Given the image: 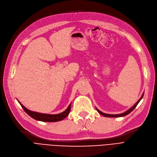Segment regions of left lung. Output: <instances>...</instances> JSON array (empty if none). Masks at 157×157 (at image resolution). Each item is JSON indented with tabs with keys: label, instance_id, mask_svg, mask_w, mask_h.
<instances>
[{
	"label": "left lung",
	"instance_id": "8db88e82",
	"mask_svg": "<svg viewBox=\"0 0 157 157\" xmlns=\"http://www.w3.org/2000/svg\"><path fill=\"white\" fill-rule=\"evenodd\" d=\"M144 92H143V94H142V96L140 97V99H139L137 101H136V103L134 105H133L132 107H131L130 109H129L128 110H127V111H125L124 113H121V114H106V113H103V112H101V111H100L99 109H98L96 107V110H97V111L100 114H101L102 116H103V117H110V118H118V117H125V116H126V115H127V114H129L130 113H131L133 110H134V109L136 107V105H138V103L140 101V100L142 99V98H143V96H144Z\"/></svg>",
	"mask_w": 157,
	"mask_h": 157
}]
</instances>
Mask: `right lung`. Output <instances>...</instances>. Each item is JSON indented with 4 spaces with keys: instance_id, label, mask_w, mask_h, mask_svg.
<instances>
[{
    "instance_id": "add662e5",
    "label": "right lung",
    "mask_w": 157,
    "mask_h": 157,
    "mask_svg": "<svg viewBox=\"0 0 157 157\" xmlns=\"http://www.w3.org/2000/svg\"><path fill=\"white\" fill-rule=\"evenodd\" d=\"M18 101V100H17ZM19 103H20V105L22 107V109H24V111L29 115L30 117H31L32 118L40 121H44V122H55V121H59L61 120H63V119H65L68 114L70 113V111H71V103H70V105L67 107V109L64 111L63 112L57 114H44V113H37L35 111H32L30 110H29L26 109L22 104L18 101Z\"/></svg>"
}]
</instances>
